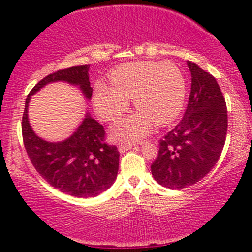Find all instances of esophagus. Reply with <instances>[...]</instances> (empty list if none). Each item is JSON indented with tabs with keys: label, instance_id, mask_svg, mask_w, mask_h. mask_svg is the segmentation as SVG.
Segmentation results:
<instances>
[{
	"label": "esophagus",
	"instance_id": "esophagus-1",
	"mask_svg": "<svg viewBox=\"0 0 252 252\" xmlns=\"http://www.w3.org/2000/svg\"><path fill=\"white\" fill-rule=\"evenodd\" d=\"M136 146H138L136 144H121L118 146V150H119V152H126V151H128V150L134 149V147H136Z\"/></svg>",
	"mask_w": 252,
	"mask_h": 252
}]
</instances>
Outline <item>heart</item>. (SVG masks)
Masks as SVG:
<instances>
[{"label": "heart", "mask_w": 252, "mask_h": 252, "mask_svg": "<svg viewBox=\"0 0 252 252\" xmlns=\"http://www.w3.org/2000/svg\"><path fill=\"white\" fill-rule=\"evenodd\" d=\"M110 79L112 84L97 80L94 85V106L103 119L121 117L130 105L131 96L139 107L113 124L111 135L118 141L138 140L151 131L155 122L173 121L184 106L185 78L171 62L126 63L112 70Z\"/></svg>", "instance_id": "1"}]
</instances>
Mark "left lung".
I'll list each match as a JSON object with an SVG mask.
<instances>
[{"label":"left lung","mask_w":252,"mask_h":252,"mask_svg":"<svg viewBox=\"0 0 252 252\" xmlns=\"http://www.w3.org/2000/svg\"><path fill=\"white\" fill-rule=\"evenodd\" d=\"M189 102L182 121L161 141L151 173L162 187L183 189L201 180L222 154L228 128L227 105L215 77L188 61Z\"/></svg>","instance_id":"1"}]
</instances>
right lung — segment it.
<instances>
[{
  "instance_id": "1",
  "label": "right lung",
  "mask_w": 252,
  "mask_h": 252,
  "mask_svg": "<svg viewBox=\"0 0 252 252\" xmlns=\"http://www.w3.org/2000/svg\"><path fill=\"white\" fill-rule=\"evenodd\" d=\"M90 65H78L48 74L32 88L25 100L22 131L25 150L39 174L48 184L77 197H94L110 189L118 173L119 152L105 142V129L86 111L85 117L69 138L51 142L35 134L29 123L28 108L32 96L45 85L64 81L78 86L86 100L93 88L89 80Z\"/></svg>"
}]
</instances>
